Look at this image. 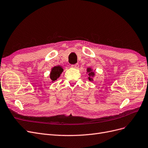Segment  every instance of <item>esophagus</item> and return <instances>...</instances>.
<instances>
[{
    "instance_id": "1",
    "label": "esophagus",
    "mask_w": 148,
    "mask_h": 148,
    "mask_svg": "<svg viewBox=\"0 0 148 148\" xmlns=\"http://www.w3.org/2000/svg\"><path fill=\"white\" fill-rule=\"evenodd\" d=\"M79 67V64L78 63L71 65V68H76V69H77V68H78Z\"/></svg>"
}]
</instances>
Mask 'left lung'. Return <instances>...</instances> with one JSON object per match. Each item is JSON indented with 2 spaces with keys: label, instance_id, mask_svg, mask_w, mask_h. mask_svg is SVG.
Returning a JSON list of instances; mask_svg holds the SVG:
<instances>
[{
  "label": "left lung",
  "instance_id": "1",
  "mask_svg": "<svg viewBox=\"0 0 148 148\" xmlns=\"http://www.w3.org/2000/svg\"><path fill=\"white\" fill-rule=\"evenodd\" d=\"M86 71H87V73L88 74V80L90 81H92V80H93V79H92V77H93L95 75V72L93 71H92V69L91 68H87Z\"/></svg>",
  "mask_w": 148,
  "mask_h": 148
}]
</instances>
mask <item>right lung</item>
<instances>
[{"label": "right lung", "instance_id": "right-lung-1", "mask_svg": "<svg viewBox=\"0 0 148 148\" xmlns=\"http://www.w3.org/2000/svg\"><path fill=\"white\" fill-rule=\"evenodd\" d=\"M63 71V69L60 66H56L52 68L50 74V78L52 82L56 80L60 77Z\"/></svg>", "mask_w": 148, "mask_h": 148}]
</instances>
